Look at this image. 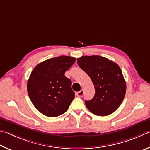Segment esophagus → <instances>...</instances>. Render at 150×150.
Masks as SVG:
<instances>
[{
	"instance_id": "obj_1",
	"label": "esophagus",
	"mask_w": 150,
	"mask_h": 150,
	"mask_svg": "<svg viewBox=\"0 0 150 150\" xmlns=\"http://www.w3.org/2000/svg\"><path fill=\"white\" fill-rule=\"evenodd\" d=\"M83 95V90H80V91H78V92L76 93V96L78 97H82Z\"/></svg>"
}]
</instances>
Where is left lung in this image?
<instances>
[{
  "instance_id": "1",
  "label": "left lung",
  "mask_w": 150,
  "mask_h": 150,
  "mask_svg": "<svg viewBox=\"0 0 150 150\" xmlns=\"http://www.w3.org/2000/svg\"><path fill=\"white\" fill-rule=\"evenodd\" d=\"M79 67L90 77L95 96L85 104L98 116H107L119 108L126 93V82L119 66L107 58L93 55L77 59Z\"/></svg>"
}]
</instances>
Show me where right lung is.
<instances>
[{
  "instance_id": "obj_1",
  "label": "right lung",
  "mask_w": 150,
  "mask_h": 150,
  "mask_svg": "<svg viewBox=\"0 0 150 150\" xmlns=\"http://www.w3.org/2000/svg\"><path fill=\"white\" fill-rule=\"evenodd\" d=\"M76 59L60 56L39 63L33 68L27 83L34 107L49 117L60 116L67 111L74 98L72 82L64 76Z\"/></svg>"
}]
</instances>
